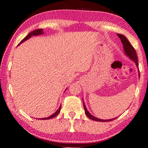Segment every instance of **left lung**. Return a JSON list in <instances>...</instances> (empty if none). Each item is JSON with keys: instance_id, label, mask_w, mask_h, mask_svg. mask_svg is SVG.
Listing matches in <instances>:
<instances>
[{"instance_id": "1", "label": "left lung", "mask_w": 148, "mask_h": 148, "mask_svg": "<svg viewBox=\"0 0 148 148\" xmlns=\"http://www.w3.org/2000/svg\"><path fill=\"white\" fill-rule=\"evenodd\" d=\"M117 36L119 37V38H120L122 44H123V50H124V52H125V55H127V56L129 57L132 60H133V61L135 62V63H136L137 67H138V57H137L136 50L134 49V47L132 45L129 40H127V38H126L124 35H121V34H117ZM139 77H140V73H139ZM83 108H84V110H85V115H86L89 119H92V120L100 121V122H105V121H112V120H113V119H115L117 118V117H115V118L110 119H101L99 118H97V117H94L93 115H92L91 113L89 112L88 110H87L86 107H85L84 102H83Z\"/></svg>"}]
</instances>
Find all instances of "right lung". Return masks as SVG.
Listing matches in <instances>:
<instances>
[{
	"instance_id": "obj_1",
	"label": "right lung",
	"mask_w": 148,
	"mask_h": 148,
	"mask_svg": "<svg viewBox=\"0 0 148 148\" xmlns=\"http://www.w3.org/2000/svg\"><path fill=\"white\" fill-rule=\"evenodd\" d=\"M42 34H43V31H42V29L35 30V31L31 32V33H30L29 34V35H28L27 36H26V37H25L24 38H23V39L22 40H21V41L20 42V43H19V44L18 45H19L22 43V42H25V40H27V39H29V38H31V37H32V36L39 35H42ZM61 106H60L58 110H57L56 111H55V112L54 113H53V115H51V116H49V117H45V118H42L41 119H49L53 118V117H56L57 115H58L59 113L60 110H61Z\"/></svg>"
}]
</instances>
